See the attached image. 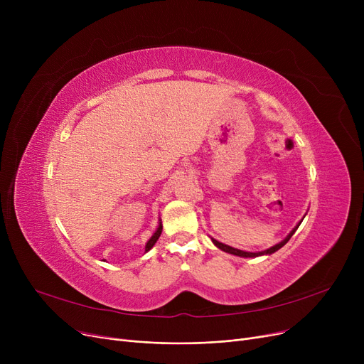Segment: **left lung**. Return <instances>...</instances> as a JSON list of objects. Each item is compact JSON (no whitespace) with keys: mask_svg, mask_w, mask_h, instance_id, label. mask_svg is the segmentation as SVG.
<instances>
[{"mask_svg":"<svg viewBox=\"0 0 364 364\" xmlns=\"http://www.w3.org/2000/svg\"><path fill=\"white\" fill-rule=\"evenodd\" d=\"M299 227V224L294 228V230L288 235V237H286L284 240H282L280 243H277V245H274V246H272L270 250H267V251H262V252H245V251H240V250H235V247H232V246H228V245H224V243H221V242H218V240H215V239H213V242H214V245L215 246H218L221 251H224V252H228V254H233V255H237V257H243V258H254V257H259V255H269V254H273V252H276V251H279L282 246H284L286 243L289 242V239L292 237V235L296 232V228Z\"/></svg>","mask_w":364,"mask_h":364,"instance_id":"obj_1","label":"left lung"}]
</instances>
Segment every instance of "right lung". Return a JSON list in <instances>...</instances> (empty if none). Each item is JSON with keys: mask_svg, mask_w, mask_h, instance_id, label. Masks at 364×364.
<instances>
[{"mask_svg": "<svg viewBox=\"0 0 364 364\" xmlns=\"http://www.w3.org/2000/svg\"><path fill=\"white\" fill-rule=\"evenodd\" d=\"M161 233H162V224H159V227H158V230H156V233H155V235H153V236L150 237V240L147 242V245H146V252L151 250V247H153V245H155V243H156V240L159 239Z\"/></svg>", "mask_w": 364, "mask_h": 364, "instance_id": "1", "label": "right lung"}]
</instances>
